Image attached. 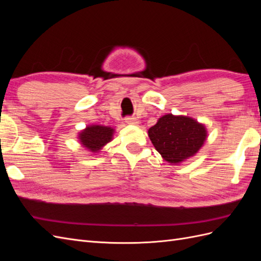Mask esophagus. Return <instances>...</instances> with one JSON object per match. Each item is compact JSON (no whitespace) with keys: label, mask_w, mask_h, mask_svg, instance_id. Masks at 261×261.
Returning <instances> with one entry per match:
<instances>
[{"label":"esophagus","mask_w":261,"mask_h":261,"mask_svg":"<svg viewBox=\"0 0 261 261\" xmlns=\"http://www.w3.org/2000/svg\"><path fill=\"white\" fill-rule=\"evenodd\" d=\"M125 122L127 123L128 125H138L139 124V121L137 120V118L136 117H133V116L126 117L125 118Z\"/></svg>","instance_id":"1"}]
</instances>
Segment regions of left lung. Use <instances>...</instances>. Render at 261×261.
Wrapping results in <instances>:
<instances>
[{
	"mask_svg": "<svg viewBox=\"0 0 261 261\" xmlns=\"http://www.w3.org/2000/svg\"><path fill=\"white\" fill-rule=\"evenodd\" d=\"M148 136L163 160L179 164L196 155L208 137L206 126L187 115L161 116Z\"/></svg>",
	"mask_w": 261,
	"mask_h": 261,
	"instance_id": "1",
	"label": "left lung"
}]
</instances>
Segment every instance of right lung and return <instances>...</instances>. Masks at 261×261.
<instances>
[{"mask_svg": "<svg viewBox=\"0 0 261 261\" xmlns=\"http://www.w3.org/2000/svg\"><path fill=\"white\" fill-rule=\"evenodd\" d=\"M115 129L111 126L92 124L86 126V128L78 133L77 138L80 144L89 152L99 153L107 144L113 140Z\"/></svg>", "mask_w": 261, "mask_h": 261, "instance_id": "obj_1", "label": "right lung"}]
</instances>
